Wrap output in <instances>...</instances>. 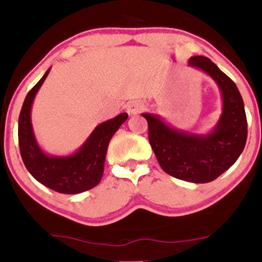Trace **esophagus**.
<instances>
[{
    "instance_id": "34e87169",
    "label": "esophagus",
    "mask_w": 262,
    "mask_h": 262,
    "mask_svg": "<svg viewBox=\"0 0 262 262\" xmlns=\"http://www.w3.org/2000/svg\"><path fill=\"white\" fill-rule=\"evenodd\" d=\"M143 110V104L139 101H133L128 105V113L130 115H137Z\"/></svg>"
}]
</instances>
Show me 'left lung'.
I'll return each instance as SVG.
<instances>
[{"label":"left lung","mask_w":262,"mask_h":262,"mask_svg":"<svg viewBox=\"0 0 262 262\" xmlns=\"http://www.w3.org/2000/svg\"><path fill=\"white\" fill-rule=\"evenodd\" d=\"M189 64L207 72L222 91L223 113L212 133L194 136L178 132L157 116L142 115L148 123V139L162 170L180 180L205 184L215 180L239 157L247 139V119L236 83L209 58L192 57Z\"/></svg>","instance_id":"1"}]
</instances>
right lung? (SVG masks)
Masks as SVG:
<instances>
[{
	"label": "right lung",
	"instance_id": "add662e5",
	"mask_svg": "<svg viewBox=\"0 0 262 262\" xmlns=\"http://www.w3.org/2000/svg\"><path fill=\"white\" fill-rule=\"evenodd\" d=\"M49 71L28 92L18 116V146L21 158L35 180L60 194H80L99 184L104 172L107 146L119 126L128 119L123 113L95 128L77 153L67 157H50L40 149L31 128V104Z\"/></svg>",
	"mask_w": 262,
	"mask_h": 262
}]
</instances>
